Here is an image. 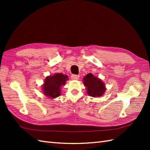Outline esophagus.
I'll return each mask as SVG.
<instances>
[{
  "mask_svg": "<svg viewBox=\"0 0 150 150\" xmlns=\"http://www.w3.org/2000/svg\"><path fill=\"white\" fill-rule=\"evenodd\" d=\"M80 77V76L78 75H71V79L73 80H78V79Z\"/></svg>",
  "mask_w": 150,
  "mask_h": 150,
  "instance_id": "obj_1",
  "label": "esophagus"
}]
</instances>
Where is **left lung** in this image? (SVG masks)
Returning <instances> with one entry per match:
<instances>
[{
  "label": "left lung",
  "mask_w": 150,
  "mask_h": 150,
  "mask_svg": "<svg viewBox=\"0 0 150 150\" xmlns=\"http://www.w3.org/2000/svg\"><path fill=\"white\" fill-rule=\"evenodd\" d=\"M83 83L86 88L87 93L92 97L103 96L106 90L104 82L90 73L83 78Z\"/></svg>",
  "instance_id": "left-lung-1"
}]
</instances>
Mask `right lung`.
I'll return each instance as SVG.
<instances>
[{
	"label": "right lung",
	"instance_id": "1",
	"mask_svg": "<svg viewBox=\"0 0 150 150\" xmlns=\"http://www.w3.org/2000/svg\"><path fill=\"white\" fill-rule=\"evenodd\" d=\"M68 80V75L61 73L47 76L42 86L43 94L50 98H55L61 95V87Z\"/></svg>",
	"mask_w": 150,
	"mask_h": 150
}]
</instances>
